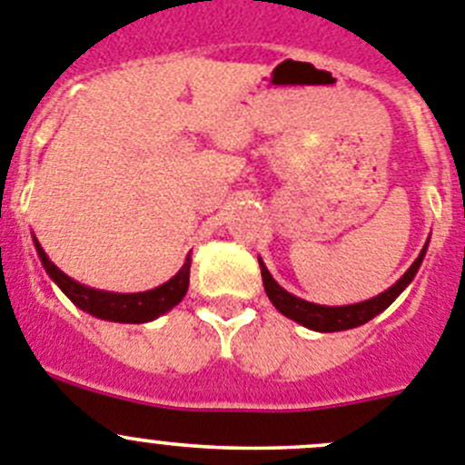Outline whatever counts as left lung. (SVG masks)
Returning <instances> with one entry per match:
<instances>
[{"label":"left lung","mask_w":465,"mask_h":465,"mask_svg":"<svg viewBox=\"0 0 465 465\" xmlns=\"http://www.w3.org/2000/svg\"><path fill=\"white\" fill-rule=\"evenodd\" d=\"M427 254V245L422 247V252L418 254V259L413 262V266L403 272L397 282H394L390 289H385L379 296L370 298V301L353 302V305H316V302L302 301V298L293 296L286 289H282L275 280H272L271 271L266 268V263L259 259V266H262V277H263V289H266V296L271 298V302L275 305L277 312L286 316V319L296 321V323L305 325L310 331L316 332H340V331H351V328H358V325L367 323L374 316H379L381 312L388 310L394 301L399 298V293L406 289V286L413 282L415 272L422 266V259Z\"/></svg>","instance_id":"1"}]
</instances>
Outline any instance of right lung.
Instances as JSON below:
<instances>
[{
	"label": "right lung",
	"mask_w": 465,
	"mask_h": 465,
	"mask_svg": "<svg viewBox=\"0 0 465 465\" xmlns=\"http://www.w3.org/2000/svg\"><path fill=\"white\" fill-rule=\"evenodd\" d=\"M34 247H36L38 259H41L43 268H45V272L50 275V280L71 298L73 305H77L82 312L95 316V319L114 321V323H146V321L158 319L164 312H169L172 307L179 305V302L183 301L185 293H188L190 254L185 257V263L172 280L155 286L151 292L114 293L101 292V289H91V286L80 284V282L68 277L64 271H59V268L50 262V257L45 254L41 242L36 241V236H34Z\"/></svg>",
	"instance_id": "add662e5"
}]
</instances>
